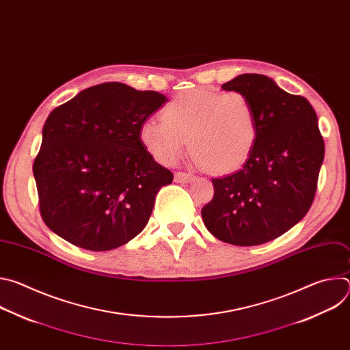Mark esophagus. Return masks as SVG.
I'll return each instance as SVG.
<instances>
[{"label": "esophagus", "instance_id": "34e87169", "mask_svg": "<svg viewBox=\"0 0 350 350\" xmlns=\"http://www.w3.org/2000/svg\"><path fill=\"white\" fill-rule=\"evenodd\" d=\"M195 177H196V176H195L193 173H191V172H177V173L174 174V180H176L177 183L193 181Z\"/></svg>", "mask_w": 350, "mask_h": 350}]
</instances>
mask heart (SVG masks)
<instances>
[{"label":"heart","mask_w":350,"mask_h":350,"mask_svg":"<svg viewBox=\"0 0 350 350\" xmlns=\"http://www.w3.org/2000/svg\"><path fill=\"white\" fill-rule=\"evenodd\" d=\"M259 134L256 109L245 94L204 88L177 94L139 127V141L157 162L174 163L188 144L202 167L226 173L242 166Z\"/></svg>","instance_id":"obj_1"}]
</instances>
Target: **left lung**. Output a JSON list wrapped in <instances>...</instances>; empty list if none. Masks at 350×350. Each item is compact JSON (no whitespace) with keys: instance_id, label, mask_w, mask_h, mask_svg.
Instances as JSON below:
<instances>
[{"instance_id":"1","label":"left lung","mask_w":350,"mask_h":350,"mask_svg":"<svg viewBox=\"0 0 350 350\" xmlns=\"http://www.w3.org/2000/svg\"><path fill=\"white\" fill-rule=\"evenodd\" d=\"M221 88L251 99L259 134L238 172L212 178L215 195L201 215L220 241L260 245L286 232L309 212L324 159V139L308 99L284 91L270 77L245 73Z\"/></svg>"}]
</instances>
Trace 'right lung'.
Returning a JSON list of instances; mask_svg holds the SVG:
<instances>
[{"instance_id":"add662e5","label":"right lung","mask_w":350,"mask_h":350,"mask_svg":"<svg viewBox=\"0 0 350 350\" xmlns=\"http://www.w3.org/2000/svg\"><path fill=\"white\" fill-rule=\"evenodd\" d=\"M166 99L112 81L79 92L49 113L33 163L49 230L96 252L119 247L144 230L173 173L149 155L138 133Z\"/></svg>"}]
</instances>
